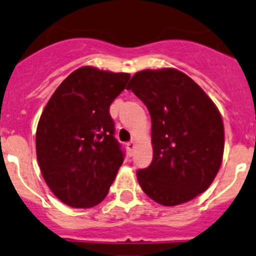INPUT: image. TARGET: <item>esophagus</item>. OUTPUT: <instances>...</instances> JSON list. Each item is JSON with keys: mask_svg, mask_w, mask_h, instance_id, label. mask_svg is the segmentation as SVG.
Returning <instances> with one entry per match:
<instances>
[{"mask_svg": "<svg viewBox=\"0 0 256 256\" xmlns=\"http://www.w3.org/2000/svg\"><path fill=\"white\" fill-rule=\"evenodd\" d=\"M134 148H136V142H128V143H126V150H128V152H130V153H132Z\"/></svg>", "mask_w": 256, "mask_h": 256, "instance_id": "1", "label": "esophagus"}]
</instances>
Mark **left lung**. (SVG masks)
Wrapping results in <instances>:
<instances>
[{
    "instance_id": "1",
    "label": "left lung",
    "mask_w": 256,
    "mask_h": 256,
    "mask_svg": "<svg viewBox=\"0 0 256 256\" xmlns=\"http://www.w3.org/2000/svg\"><path fill=\"white\" fill-rule=\"evenodd\" d=\"M126 89L152 119L153 160L137 172L140 186L160 205L188 202L210 187L222 163L225 130L218 106L174 68L137 72Z\"/></svg>"
}]
</instances>
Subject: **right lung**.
I'll list each match as a JSON object with an SVG mask.
<instances>
[{
	"mask_svg": "<svg viewBox=\"0 0 256 256\" xmlns=\"http://www.w3.org/2000/svg\"><path fill=\"white\" fill-rule=\"evenodd\" d=\"M130 78L128 72L79 68L58 86L41 113L36 130L41 174L70 208L100 204L123 163L109 106Z\"/></svg>",
	"mask_w": 256,
	"mask_h": 256,
	"instance_id": "obj_1",
	"label": "right lung"
}]
</instances>
